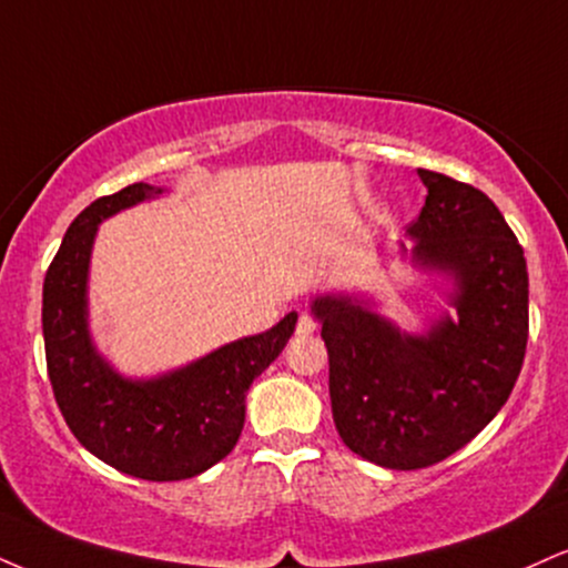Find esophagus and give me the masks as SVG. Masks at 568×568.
Returning a JSON list of instances; mask_svg holds the SVG:
<instances>
[{"mask_svg": "<svg viewBox=\"0 0 568 568\" xmlns=\"http://www.w3.org/2000/svg\"><path fill=\"white\" fill-rule=\"evenodd\" d=\"M314 327H317V323H314L310 314H302V317H298V323H296V333H298V336H312Z\"/></svg>", "mask_w": 568, "mask_h": 568, "instance_id": "1", "label": "esophagus"}]
</instances>
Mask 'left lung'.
<instances>
[{"instance_id":"obj_1","label":"left lung","mask_w":568,"mask_h":568,"mask_svg":"<svg viewBox=\"0 0 568 568\" xmlns=\"http://www.w3.org/2000/svg\"><path fill=\"white\" fill-rule=\"evenodd\" d=\"M426 206L399 254L447 283V306L405 331L371 296L323 293L312 314L331 362L333 420L375 466H434L474 439L514 392L529 336L524 248L481 190L418 169Z\"/></svg>"}]
</instances>
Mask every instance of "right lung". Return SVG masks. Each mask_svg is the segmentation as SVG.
Masks as SVG:
<instances>
[{
	"instance_id": "obj_1",
	"label": "right lung",
	"mask_w": 568,
	"mask_h": 568,
	"mask_svg": "<svg viewBox=\"0 0 568 568\" xmlns=\"http://www.w3.org/2000/svg\"><path fill=\"white\" fill-rule=\"evenodd\" d=\"M161 195L163 187L136 182L73 219L44 277L42 331L54 399L81 447L136 479L180 481L232 453L245 423V394L285 349L298 314L169 373L132 378L115 371L89 327L94 237L105 219Z\"/></svg>"
}]
</instances>
